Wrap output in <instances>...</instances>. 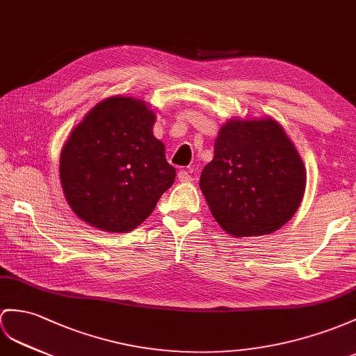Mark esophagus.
Wrapping results in <instances>:
<instances>
[{
	"mask_svg": "<svg viewBox=\"0 0 356 356\" xmlns=\"http://www.w3.org/2000/svg\"><path fill=\"white\" fill-rule=\"evenodd\" d=\"M178 179L181 183H188V181H192V175L187 170H179L178 172Z\"/></svg>",
	"mask_w": 356,
	"mask_h": 356,
	"instance_id": "esophagus-1",
	"label": "esophagus"
}]
</instances>
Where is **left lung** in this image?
<instances>
[{
    "instance_id": "8db88e82",
    "label": "left lung",
    "mask_w": 356,
    "mask_h": 356,
    "mask_svg": "<svg viewBox=\"0 0 356 356\" xmlns=\"http://www.w3.org/2000/svg\"><path fill=\"white\" fill-rule=\"evenodd\" d=\"M199 187L225 232L238 238L266 236L298 211L307 169L278 120L231 118L219 129Z\"/></svg>"
}]
</instances>
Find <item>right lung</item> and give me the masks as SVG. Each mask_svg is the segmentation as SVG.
I'll use <instances>...</instances> for the list:
<instances>
[{"label": "right lung", "mask_w": 356, "mask_h": 356, "mask_svg": "<svg viewBox=\"0 0 356 356\" xmlns=\"http://www.w3.org/2000/svg\"><path fill=\"white\" fill-rule=\"evenodd\" d=\"M155 119L148 102L116 95L72 128L60 152V183L78 219L128 232L154 211L177 177L152 133Z\"/></svg>", "instance_id": "right-lung-1"}]
</instances>
